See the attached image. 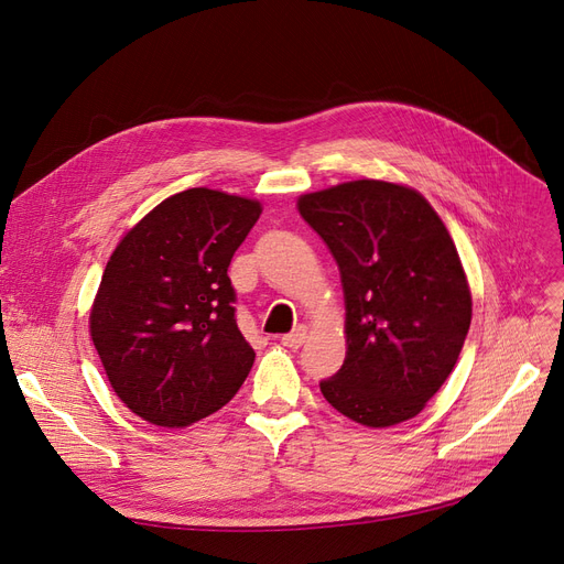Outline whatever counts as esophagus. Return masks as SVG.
I'll return each mask as SVG.
<instances>
[{
  "mask_svg": "<svg viewBox=\"0 0 564 564\" xmlns=\"http://www.w3.org/2000/svg\"><path fill=\"white\" fill-rule=\"evenodd\" d=\"M305 337H307V328H305V326H299L296 330H291V333L282 335V345L289 347V349H299V347L305 343Z\"/></svg>",
  "mask_w": 564,
  "mask_h": 564,
  "instance_id": "34e87169",
  "label": "esophagus"
}]
</instances>
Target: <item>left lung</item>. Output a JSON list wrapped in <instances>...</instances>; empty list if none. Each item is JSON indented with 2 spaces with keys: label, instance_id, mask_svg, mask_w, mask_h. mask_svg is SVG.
Segmentation results:
<instances>
[{
  "label": "left lung",
  "instance_id": "8db88e82",
  "mask_svg": "<svg viewBox=\"0 0 564 564\" xmlns=\"http://www.w3.org/2000/svg\"><path fill=\"white\" fill-rule=\"evenodd\" d=\"M299 213L340 268L347 356L319 381L347 419L387 427L416 416L452 375L471 322L456 245L412 187L354 180L303 194Z\"/></svg>",
  "mask_w": 564,
  "mask_h": 564
}]
</instances>
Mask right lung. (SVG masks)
Returning <instances> with one entry per match:
<instances>
[{"instance_id":"1","label":"right lung","mask_w":564,"mask_h":564,"mask_svg":"<svg viewBox=\"0 0 564 564\" xmlns=\"http://www.w3.org/2000/svg\"><path fill=\"white\" fill-rule=\"evenodd\" d=\"M261 204L194 187L169 196L110 254L89 335L112 391L162 427L221 410L254 364L227 275Z\"/></svg>"}]
</instances>
